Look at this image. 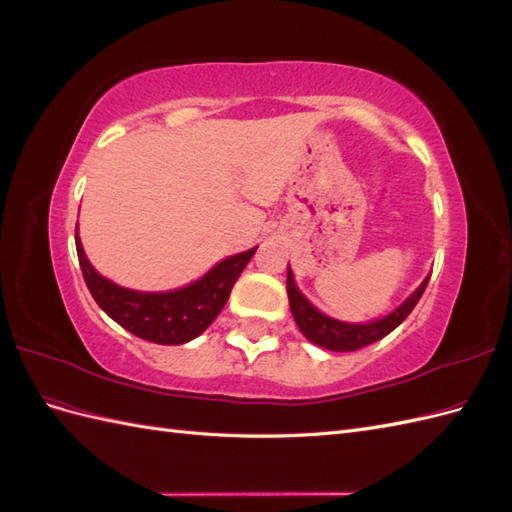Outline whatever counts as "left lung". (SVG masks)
<instances>
[{
  "mask_svg": "<svg viewBox=\"0 0 512 512\" xmlns=\"http://www.w3.org/2000/svg\"><path fill=\"white\" fill-rule=\"evenodd\" d=\"M427 282H429V277L389 316H384L374 322H363V324L342 322V320H335V318H329L322 312H318V309L303 297L297 284H294L290 267H288V277H286V292H288L290 312L294 316V322H297V327L301 329V333L309 339V342L318 344L327 350H335V352H354V350H361L369 344L378 342V339L386 337L393 329H397L399 324L408 318V314L412 312L418 299L423 297Z\"/></svg>",
  "mask_w": 512,
  "mask_h": 512,
  "instance_id": "1",
  "label": "left lung"
}]
</instances>
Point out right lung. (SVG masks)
Returning a JSON list of instances; mask_svg holds the SVG:
<instances>
[{
  "mask_svg": "<svg viewBox=\"0 0 512 512\" xmlns=\"http://www.w3.org/2000/svg\"><path fill=\"white\" fill-rule=\"evenodd\" d=\"M76 254L91 297L123 329L162 346H179L198 337L218 318L241 271L256 247L218 262L194 284L168 292H138L113 284L87 260L76 224Z\"/></svg>",
  "mask_w": 512,
  "mask_h": 512,
  "instance_id": "obj_1",
  "label": "right lung"
}]
</instances>
